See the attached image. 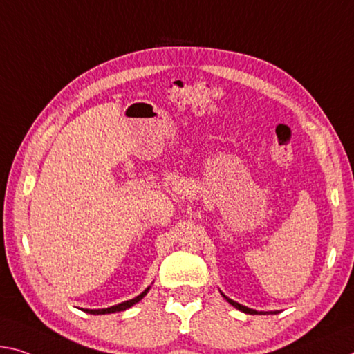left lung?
<instances>
[{"mask_svg": "<svg viewBox=\"0 0 354 354\" xmlns=\"http://www.w3.org/2000/svg\"><path fill=\"white\" fill-rule=\"evenodd\" d=\"M222 296H223V298H225L233 307H236L238 310L244 312V313H249V315H265V313H279V310H274V312H258V310H254V308H249V307H245V306H243V304H239V302H236V301L227 298V296L223 295V293H222Z\"/></svg>", "mask_w": 354, "mask_h": 354, "instance_id": "1", "label": "left lung"}]
</instances>
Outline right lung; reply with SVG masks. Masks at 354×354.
Here are the masks:
<instances>
[{
  "label": "right lung",
  "instance_id": "1",
  "mask_svg": "<svg viewBox=\"0 0 354 354\" xmlns=\"http://www.w3.org/2000/svg\"><path fill=\"white\" fill-rule=\"evenodd\" d=\"M149 291V287L143 291L142 295H138L137 298L133 299H129V301H124L121 302V304H116V306H111V307H106V308H83V312L86 313H91V315H105V313H113V312H121V310H126V308L132 307L133 304H137L138 301H142L145 296H147V293Z\"/></svg>",
  "mask_w": 354,
  "mask_h": 354
}]
</instances>
